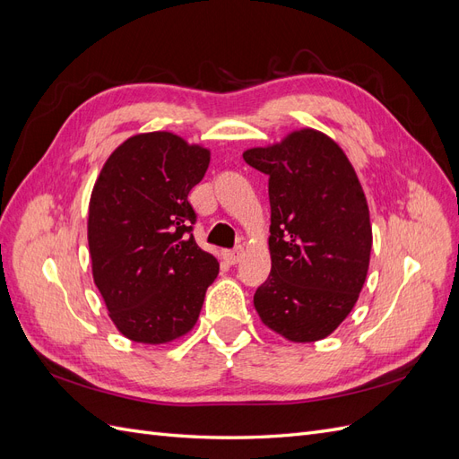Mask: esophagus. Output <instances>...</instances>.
<instances>
[{"instance_id": "1", "label": "esophagus", "mask_w": 459, "mask_h": 459, "mask_svg": "<svg viewBox=\"0 0 459 459\" xmlns=\"http://www.w3.org/2000/svg\"><path fill=\"white\" fill-rule=\"evenodd\" d=\"M243 255H245L243 248L238 247V248H233V251H224V253H221V258H224L226 264H238L243 258Z\"/></svg>"}]
</instances>
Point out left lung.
Listing matches in <instances>:
<instances>
[{
  "label": "left lung",
  "mask_w": 459,
  "mask_h": 459,
  "mask_svg": "<svg viewBox=\"0 0 459 459\" xmlns=\"http://www.w3.org/2000/svg\"><path fill=\"white\" fill-rule=\"evenodd\" d=\"M268 174L272 272L255 293L262 324L293 342L325 339L364 287L369 208L344 151L324 132L302 128L280 143L243 152Z\"/></svg>",
  "instance_id": "left-lung-1"
}]
</instances>
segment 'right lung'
<instances>
[{"label": "right lung", "instance_id": "obj_1", "mask_svg": "<svg viewBox=\"0 0 459 459\" xmlns=\"http://www.w3.org/2000/svg\"><path fill=\"white\" fill-rule=\"evenodd\" d=\"M211 151L172 132L135 134L95 179L88 211L93 281L117 329L143 344H166L197 324L220 264L191 233L187 195Z\"/></svg>", "mask_w": 459, "mask_h": 459}]
</instances>
